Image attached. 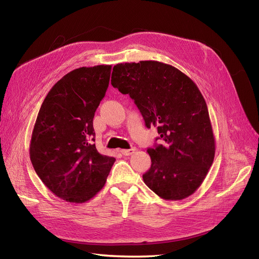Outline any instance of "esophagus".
Wrapping results in <instances>:
<instances>
[{"mask_svg":"<svg viewBox=\"0 0 259 259\" xmlns=\"http://www.w3.org/2000/svg\"><path fill=\"white\" fill-rule=\"evenodd\" d=\"M135 151H136L135 148H132V149H123V150H121V153L124 154V155H132Z\"/></svg>","mask_w":259,"mask_h":259,"instance_id":"obj_1","label":"esophagus"}]
</instances>
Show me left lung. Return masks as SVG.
<instances>
[{
    "instance_id": "left-lung-1",
    "label": "left lung",
    "mask_w": 259,
    "mask_h": 259,
    "mask_svg": "<svg viewBox=\"0 0 259 259\" xmlns=\"http://www.w3.org/2000/svg\"><path fill=\"white\" fill-rule=\"evenodd\" d=\"M111 84L134 99L148 128L158 127L162 143L148 149L151 167L143 175L145 184L168 201L193 194L216 150L207 106L197 84L156 60L115 65Z\"/></svg>"
}]
</instances>
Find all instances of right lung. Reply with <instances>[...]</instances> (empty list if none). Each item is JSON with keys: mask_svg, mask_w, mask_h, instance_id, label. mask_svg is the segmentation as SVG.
<instances>
[{"mask_svg": "<svg viewBox=\"0 0 259 259\" xmlns=\"http://www.w3.org/2000/svg\"><path fill=\"white\" fill-rule=\"evenodd\" d=\"M111 68L82 67L62 76L46 95L32 131L30 160L35 173L56 197L70 203L95 197L115 161L93 144V119Z\"/></svg>", "mask_w": 259, "mask_h": 259, "instance_id": "obj_1", "label": "right lung"}]
</instances>
